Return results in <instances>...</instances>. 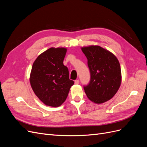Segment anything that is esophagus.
I'll return each mask as SVG.
<instances>
[{"label":"esophagus","instance_id":"34e87169","mask_svg":"<svg viewBox=\"0 0 147 147\" xmlns=\"http://www.w3.org/2000/svg\"><path fill=\"white\" fill-rule=\"evenodd\" d=\"M75 83L76 84H79V80H76L75 81Z\"/></svg>","mask_w":147,"mask_h":147}]
</instances>
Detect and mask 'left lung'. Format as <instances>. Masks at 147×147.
I'll list each match as a JSON object with an SVG mask.
<instances>
[{"mask_svg":"<svg viewBox=\"0 0 147 147\" xmlns=\"http://www.w3.org/2000/svg\"><path fill=\"white\" fill-rule=\"evenodd\" d=\"M88 59L91 80L84 87L88 98L100 104L111 99L121 83V71L119 61L112 52L98 45L81 48Z\"/></svg>","mask_w":147,"mask_h":147,"instance_id":"left-lung-1","label":"left lung"}]
</instances>
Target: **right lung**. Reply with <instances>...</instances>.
I'll list each match as a JSON object with an SVG mask.
<instances>
[{
    "label": "right lung",
    "mask_w": 147,
    "mask_h": 147,
    "mask_svg": "<svg viewBox=\"0 0 147 147\" xmlns=\"http://www.w3.org/2000/svg\"><path fill=\"white\" fill-rule=\"evenodd\" d=\"M67 50L64 47H51L41 53L33 63L30 86L35 94L47 106H61L74 84L69 79L67 67L63 64Z\"/></svg>",
    "instance_id": "right-lung-1"
}]
</instances>
